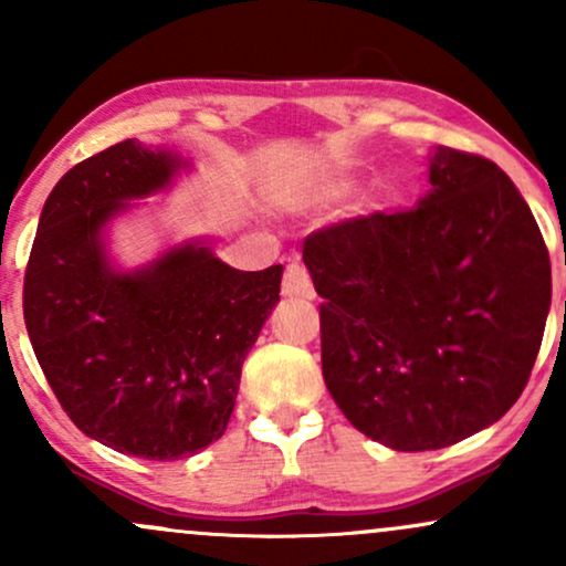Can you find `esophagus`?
Here are the masks:
<instances>
[{"mask_svg":"<svg viewBox=\"0 0 566 566\" xmlns=\"http://www.w3.org/2000/svg\"><path fill=\"white\" fill-rule=\"evenodd\" d=\"M282 295L284 297H301V301H314V284H311L308 271L303 269L301 263H290L287 271H284L282 282Z\"/></svg>","mask_w":566,"mask_h":566,"instance_id":"esophagus-1","label":"esophagus"}]
</instances>
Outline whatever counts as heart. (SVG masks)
<instances>
[{
	"label": "heart",
	"mask_w": 566,
	"mask_h": 566,
	"mask_svg": "<svg viewBox=\"0 0 566 566\" xmlns=\"http://www.w3.org/2000/svg\"><path fill=\"white\" fill-rule=\"evenodd\" d=\"M350 193H354V186H350L348 180H329V184L322 186V197L329 199V201L348 199Z\"/></svg>",
	"instance_id": "heart-1"
}]
</instances>
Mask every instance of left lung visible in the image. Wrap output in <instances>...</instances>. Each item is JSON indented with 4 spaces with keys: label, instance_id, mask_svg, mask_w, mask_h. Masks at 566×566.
Wrapping results in <instances>:
<instances>
[{
    "label": "left lung",
    "instance_id": "8db88e82",
    "mask_svg": "<svg viewBox=\"0 0 566 566\" xmlns=\"http://www.w3.org/2000/svg\"><path fill=\"white\" fill-rule=\"evenodd\" d=\"M415 210L305 237L322 295V375L369 439L399 452L458 444L516 405L541 350L551 261L495 161L437 146Z\"/></svg>",
    "mask_w": 566,
    "mask_h": 566
}]
</instances>
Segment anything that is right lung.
Returning <instances> with one entry per match:
<instances>
[{"mask_svg":"<svg viewBox=\"0 0 566 566\" xmlns=\"http://www.w3.org/2000/svg\"><path fill=\"white\" fill-rule=\"evenodd\" d=\"M186 159L122 140L57 180L23 279V319L50 388L90 439L146 460L226 433L244 356L279 303L282 265L237 271L184 242L143 269L106 255V226L172 184Z\"/></svg>","mask_w":566,"mask_h":566,"instance_id":"add662e5","label":"right lung"}]
</instances>
